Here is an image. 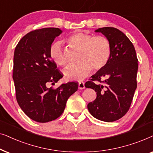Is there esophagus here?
Masks as SVG:
<instances>
[{"mask_svg":"<svg viewBox=\"0 0 153 153\" xmlns=\"http://www.w3.org/2000/svg\"><path fill=\"white\" fill-rule=\"evenodd\" d=\"M85 83L82 82H80L78 83V89H85Z\"/></svg>","mask_w":153,"mask_h":153,"instance_id":"obj_1","label":"esophagus"}]
</instances>
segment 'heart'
I'll return each mask as SVG.
<instances>
[{
	"label": "heart",
	"mask_w": 153,
	"mask_h": 153,
	"mask_svg": "<svg viewBox=\"0 0 153 153\" xmlns=\"http://www.w3.org/2000/svg\"><path fill=\"white\" fill-rule=\"evenodd\" d=\"M66 42L70 48L78 51L76 56L78 62L69 65L63 71L64 76L70 80H83L92 68L98 71L103 68L111 57V44L105 36L77 32L69 36ZM50 54L53 62L59 66L66 64L67 59L61 42H54L51 45Z\"/></svg>",
	"instance_id": "obj_1"
}]
</instances>
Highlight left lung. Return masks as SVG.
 Returning a JSON list of instances; mask_svg holds the SVG:
<instances>
[{
	"instance_id": "left-lung-1",
	"label": "left lung",
	"mask_w": 153,
	"mask_h": 153,
	"mask_svg": "<svg viewBox=\"0 0 153 153\" xmlns=\"http://www.w3.org/2000/svg\"><path fill=\"white\" fill-rule=\"evenodd\" d=\"M111 44V54L106 65L85 82L87 88L97 92V98L87 105L89 113L99 120L113 122L129 111L137 87L138 59L135 48L125 33L113 27L99 28Z\"/></svg>"
}]
</instances>
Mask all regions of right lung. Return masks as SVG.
<instances>
[{
    "instance_id": "1",
    "label": "right lung",
    "mask_w": 153,
    "mask_h": 153,
    "mask_svg": "<svg viewBox=\"0 0 153 153\" xmlns=\"http://www.w3.org/2000/svg\"><path fill=\"white\" fill-rule=\"evenodd\" d=\"M62 33L58 28L33 30L19 40L15 50L13 78L17 103L28 117L38 123L59 117L69 97L78 88L74 82L56 89L48 87L63 77L50 54L53 41Z\"/></svg>"
}]
</instances>
